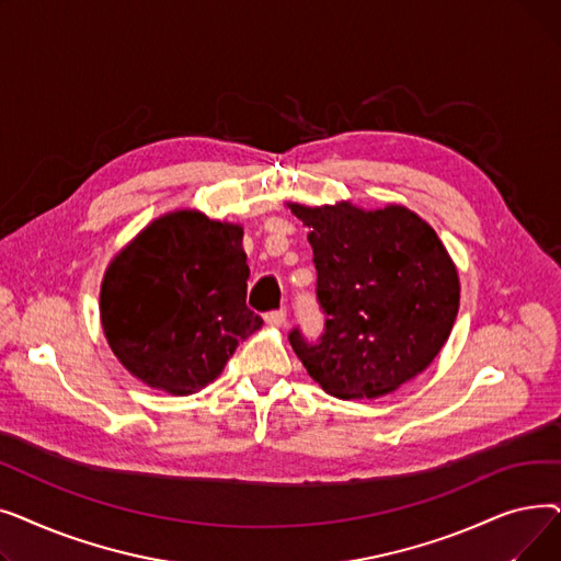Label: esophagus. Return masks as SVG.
I'll return each instance as SVG.
<instances>
[{"instance_id": "1", "label": "esophagus", "mask_w": 561, "mask_h": 561, "mask_svg": "<svg viewBox=\"0 0 561 561\" xmlns=\"http://www.w3.org/2000/svg\"><path fill=\"white\" fill-rule=\"evenodd\" d=\"M265 322H268L271 328H284V325H286V309L265 313Z\"/></svg>"}]
</instances>
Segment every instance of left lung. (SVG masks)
I'll return each instance as SVG.
<instances>
[{"label": "left lung", "instance_id": "left-lung-1", "mask_svg": "<svg viewBox=\"0 0 561 561\" xmlns=\"http://www.w3.org/2000/svg\"><path fill=\"white\" fill-rule=\"evenodd\" d=\"M307 227L325 334L288 341L320 389L379 398L423 373L459 311V273L432 225L402 204L362 209L347 199L286 202Z\"/></svg>", "mask_w": 561, "mask_h": 561}]
</instances>
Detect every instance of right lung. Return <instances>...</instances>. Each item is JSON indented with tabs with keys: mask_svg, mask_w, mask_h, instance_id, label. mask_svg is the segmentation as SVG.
<instances>
[{
	"mask_svg": "<svg viewBox=\"0 0 561 561\" xmlns=\"http://www.w3.org/2000/svg\"><path fill=\"white\" fill-rule=\"evenodd\" d=\"M243 227L176 209L117 252L102 279L108 347L138 381L170 396L209 387L263 320L248 309Z\"/></svg>",
	"mask_w": 561,
	"mask_h": 561,
	"instance_id": "obj_1",
	"label": "right lung"
}]
</instances>
